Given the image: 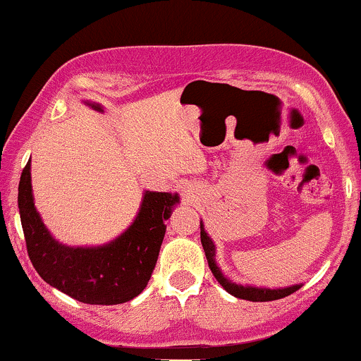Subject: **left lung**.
I'll use <instances>...</instances> for the list:
<instances>
[{
    "label": "left lung",
    "mask_w": 361,
    "mask_h": 361,
    "mask_svg": "<svg viewBox=\"0 0 361 361\" xmlns=\"http://www.w3.org/2000/svg\"><path fill=\"white\" fill-rule=\"evenodd\" d=\"M200 241L202 246H204L207 263H209V268L212 270L215 280L222 285L226 292H229L231 295L238 297V299L243 300H251V302H270V300H279L283 299V297L290 295V293L297 292L302 287V283L290 285V287H280V288H268V287H255V285H243L235 283L231 279H227L224 275L221 267L215 261V244L209 234H207L204 222L200 221Z\"/></svg>",
    "instance_id": "left-lung-1"
}]
</instances>
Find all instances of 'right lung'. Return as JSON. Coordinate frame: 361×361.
<instances>
[{"label": "right lung", "instance_id": "1", "mask_svg": "<svg viewBox=\"0 0 361 361\" xmlns=\"http://www.w3.org/2000/svg\"><path fill=\"white\" fill-rule=\"evenodd\" d=\"M103 111L100 103L85 102ZM180 195H142L134 222L114 241L100 246H68L59 243L37 212L32 192L30 159L18 185V209L28 258L44 281L66 295L93 305H115L132 300L146 288L159 256L168 221Z\"/></svg>", "mask_w": 361, "mask_h": 361}]
</instances>
